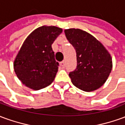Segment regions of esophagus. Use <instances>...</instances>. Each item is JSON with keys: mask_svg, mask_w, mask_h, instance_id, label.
<instances>
[{"mask_svg": "<svg viewBox=\"0 0 125 125\" xmlns=\"http://www.w3.org/2000/svg\"><path fill=\"white\" fill-rule=\"evenodd\" d=\"M61 65L62 66V68H64V67H65V62H64V61H62V62H61Z\"/></svg>", "mask_w": 125, "mask_h": 125, "instance_id": "34e87169", "label": "esophagus"}]
</instances>
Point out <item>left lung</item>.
I'll use <instances>...</instances> for the list:
<instances>
[{"mask_svg": "<svg viewBox=\"0 0 125 125\" xmlns=\"http://www.w3.org/2000/svg\"><path fill=\"white\" fill-rule=\"evenodd\" d=\"M76 52L77 67L69 76L72 84L85 92L98 89L106 81L113 68L110 53L94 36L79 29L64 31Z\"/></svg>", "mask_w": 125, "mask_h": 125, "instance_id": "8db88e82", "label": "left lung"}]
</instances>
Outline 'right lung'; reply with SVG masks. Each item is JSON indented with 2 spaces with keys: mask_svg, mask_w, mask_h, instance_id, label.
Masks as SVG:
<instances>
[{
  "mask_svg": "<svg viewBox=\"0 0 125 125\" xmlns=\"http://www.w3.org/2000/svg\"><path fill=\"white\" fill-rule=\"evenodd\" d=\"M62 33L55 26H42L26 38L14 61L18 78L29 88L37 90L52 84L58 70L52 45Z\"/></svg>",
  "mask_w": 125,
  "mask_h": 125,
  "instance_id": "add662e5",
  "label": "right lung"
}]
</instances>
